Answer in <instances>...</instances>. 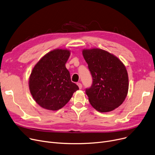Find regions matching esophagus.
<instances>
[{"instance_id": "esophagus-1", "label": "esophagus", "mask_w": 155, "mask_h": 155, "mask_svg": "<svg viewBox=\"0 0 155 155\" xmlns=\"http://www.w3.org/2000/svg\"><path fill=\"white\" fill-rule=\"evenodd\" d=\"M77 85L78 86L79 89H82V84H81V83H77Z\"/></svg>"}]
</instances>
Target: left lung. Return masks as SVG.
I'll use <instances>...</instances> for the list:
<instances>
[{"label":"left lung","mask_w":155,"mask_h":155,"mask_svg":"<svg viewBox=\"0 0 155 155\" xmlns=\"http://www.w3.org/2000/svg\"><path fill=\"white\" fill-rule=\"evenodd\" d=\"M82 54L92 77L91 87L85 89L91 104L101 113L113 111L127 95L125 66L116 56L101 49H84Z\"/></svg>","instance_id":"1"}]
</instances>
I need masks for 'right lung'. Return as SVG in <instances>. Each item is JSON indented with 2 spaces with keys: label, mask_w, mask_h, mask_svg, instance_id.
I'll return each mask as SVG.
<instances>
[{
  "label": "right lung",
  "mask_w": 155,
  "mask_h": 155,
  "mask_svg": "<svg viewBox=\"0 0 155 155\" xmlns=\"http://www.w3.org/2000/svg\"><path fill=\"white\" fill-rule=\"evenodd\" d=\"M70 55L68 50L55 49L42 58L33 68L29 80L30 93L43 108L61 109L79 89L71 82L65 66Z\"/></svg>",
  "instance_id": "1"
}]
</instances>
